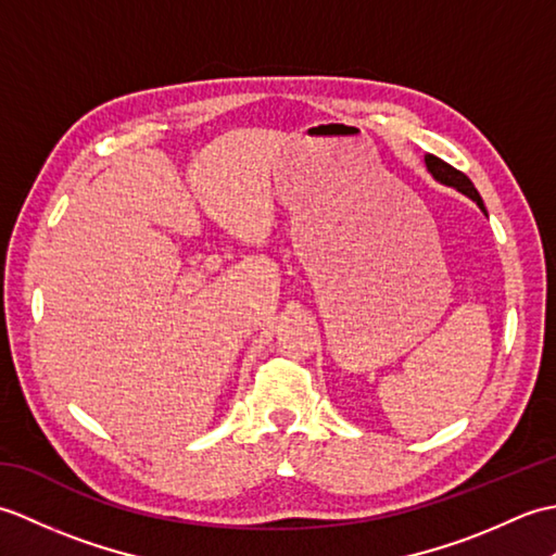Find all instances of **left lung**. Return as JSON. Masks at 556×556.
Here are the masks:
<instances>
[{
  "instance_id": "obj_1",
  "label": "left lung",
  "mask_w": 556,
  "mask_h": 556,
  "mask_svg": "<svg viewBox=\"0 0 556 556\" xmlns=\"http://www.w3.org/2000/svg\"><path fill=\"white\" fill-rule=\"evenodd\" d=\"M425 164H428V172L434 176L437 181L444 184V186H452V188H456V191H460L464 195H468V198L473 200V203H478V207L488 215L485 203H482V198H480V193L476 191L473 181H470L464 172L454 169L452 164H446L444 160L434 157V155H425Z\"/></svg>"
}]
</instances>
